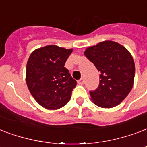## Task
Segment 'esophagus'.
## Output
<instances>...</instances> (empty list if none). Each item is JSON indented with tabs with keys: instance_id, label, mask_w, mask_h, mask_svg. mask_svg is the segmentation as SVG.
Segmentation results:
<instances>
[{
	"instance_id": "esophagus-1",
	"label": "esophagus",
	"mask_w": 147,
	"mask_h": 147,
	"mask_svg": "<svg viewBox=\"0 0 147 147\" xmlns=\"http://www.w3.org/2000/svg\"><path fill=\"white\" fill-rule=\"evenodd\" d=\"M84 79L83 78H81V79H79V81H78V83H79V85H83L84 84Z\"/></svg>"
}]
</instances>
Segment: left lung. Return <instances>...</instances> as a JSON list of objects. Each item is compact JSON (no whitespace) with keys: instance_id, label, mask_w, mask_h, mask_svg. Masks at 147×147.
Returning a JSON list of instances; mask_svg holds the SVG:
<instances>
[{"instance_id":"8db88e82","label":"left lung","mask_w":147,"mask_h":147,"mask_svg":"<svg viewBox=\"0 0 147 147\" xmlns=\"http://www.w3.org/2000/svg\"><path fill=\"white\" fill-rule=\"evenodd\" d=\"M84 54L100 73L98 88L90 92L91 100L104 108L118 105L133 86L135 63L131 54L118 43L107 40L86 48Z\"/></svg>"}]
</instances>
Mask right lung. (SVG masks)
Returning <instances> with one entry per match:
<instances>
[{"instance_id": "obj_1", "label": "right lung", "mask_w": 147, "mask_h": 147, "mask_svg": "<svg viewBox=\"0 0 147 147\" xmlns=\"http://www.w3.org/2000/svg\"><path fill=\"white\" fill-rule=\"evenodd\" d=\"M72 49L48 45L35 50L26 65V84L38 104L57 110L70 100L77 82L65 67Z\"/></svg>"}]
</instances>
